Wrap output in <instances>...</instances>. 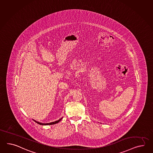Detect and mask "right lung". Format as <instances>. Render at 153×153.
<instances>
[{
	"label": "right lung",
	"mask_w": 153,
	"mask_h": 153,
	"mask_svg": "<svg viewBox=\"0 0 153 153\" xmlns=\"http://www.w3.org/2000/svg\"><path fill=\"white\" fill-rule=\"evenodd\" d=\"M62 118H63L60 119L59 120H57V121H55V122H51V123H42L37 122V121H36L35 120H34L35 123H36L37 124H40V125H42V126H48V125H53V124H56V123H58L62 119Z\"/></svg>",
	"instance_id": "add662e5"
}]
</instances>
